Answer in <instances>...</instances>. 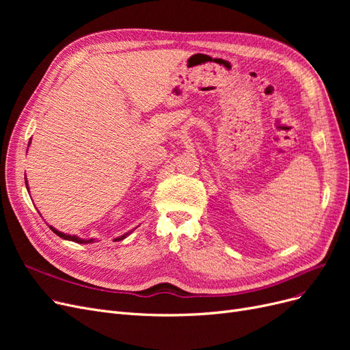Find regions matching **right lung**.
I'll use <instances>...</instances> for the list:
<instances>
[{"mask_svg": "<svg viewBox=\"0 0 350 350\" xmlns=\"http://www.w3.org/2000/svg\"><path fill=\"white\" fill-rule=\"evenodd\" d=\"M29 144H30V142H29ZM25 183H26V188L29 189V185H27V178H25ZM49 228L52 229V232H54V234H57L59 238L66 239V241H72V242H77V243H90V242H93V241H94V239H81V238H79V237H76V235H68V234H64V232L57 230L54 226H49ZM126 235H130V232H126V234L121 235L120 238H115V241H121V239H124Z\"/></svg>", "mask_w": 350, "mask_h": 350, "instance_id": "obj_1", "label": "right lung"}]
</instances>
